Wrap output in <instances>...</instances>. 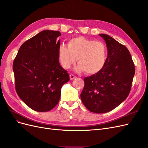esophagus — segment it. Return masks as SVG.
<instances>
[{"label": "esophagus", "mask_w": 148, "mask_h": 148, "mask_svg": "<svg viewBox=\"0 0 148 148\" xmlns=\"http://www.w3.org/2000/svg\"><path fill=\"white\" fill-rule=\"evenodd\" d=\"M76 78V76L74 75H72V74H70V80H73L74 79H75Z\"/></svg>", "instance_id": "esophagus-1"}]
</instances>
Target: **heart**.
I'll list each match as a JSON object with an SVG mask.
<instances>
[{
	"label": "heart",
	"instance_id": "1",
	"mask_svg": "<svg viewBox=\"0 0 148 148\" xmlns=\"http://www.w3.org/2000/svg\"><path fill=\"white\" fill-rule=\"evenodd\" d=\"M107 56V49L103 42L83 37L70 39L68 47L62 44L58 49L59 59L64 69H70L78 59L79 64L75 70L85 71L88 74H95L102 70Z\"/></svg>",
	"mask_w": 148,
	"mask_h": 148
}]
</instances>
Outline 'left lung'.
<instances>
[{"mask_svg":"<svg viewBox=\"0 0 148 148\" xmlns=\"http://www.w3.org/2000/svg\"><path fill=\"white\" fill-rule=\"evenodd\" d=\"M106 44L108 56L103 69L84 78L80 96L84 105L95 113L113 110L128 97L135 69L129 51L106 34H99Z\"/></svg>","mask_w":148,"mask_h":148,"instance_id":"obj_1","label":"left lung"}]
</instances>
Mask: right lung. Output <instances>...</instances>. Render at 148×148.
<instances>
[{"instance_id":"obj_1","label":"right lung","mask_w":148,"mask_h":148,"mask_svg":"<svg viewBox=\"0 0 148 148\" xmlns=\"http://www.w3.org/2000/svg\"><path fill=\"white\" fill-rule=\"evenodd\" d=\"M61 34L45 30L25 42L13 64L15 89L29 108L38 112L51 110L59 102L61 88L69 81L59 64Z\"/></svg>"}]
</instances>
